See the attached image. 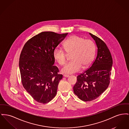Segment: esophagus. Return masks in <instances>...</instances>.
Returning <instances> with one entry per match:
<instances>
[{"instance_id":"obj_1","label":"esophagus","mask_w":129,"mask_h":129,"mask_svg":"<svg viewBox=\"0 0 129 129\" xmlns=\"http://www.w3.org/2000/svg\"><path fill=\"white\" fill-rule=\"evenodd\" d=\"M63 76H64V77H69V75H63Z\"/></svg>"}]
</instances>
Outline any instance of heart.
Masks as SVG:
<instances>
[{
  "mask_svg": "<svg viewBox=\"0 0 129 129\" xmlns=\"http://www.w3.org/2000/svg\"><path fill=\"white\" fill-rule=\"evenodd\" d=\"M63 46L67 53H73L71 55L73 60L67 63L62 69L64 73L74 74L79 71L82 66L85 68L91 64L94 58L96 47L90 39L74 35L69 38ZM65 51L59 47L53 50V58L60 65H63L66 61L67 54Z\"/></svg>",
  "mask_w": 129,
  "mask_h": 129,
  "instance_id": "b5f03b06",
  "label": "heart"
}]
</instances>
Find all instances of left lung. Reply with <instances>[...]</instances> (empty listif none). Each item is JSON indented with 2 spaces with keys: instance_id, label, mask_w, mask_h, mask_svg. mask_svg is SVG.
I'll return each mask as SVG.
<instances>
[{
  "instance_id": "obj_1",
  "label": "left lung",
  "mask_w": 129,
  "mask_h": 129,
  "mask_svg": "<svg viewBox=\"0 0 129 129\" xmlns=\"http://www.w3.org/2000/svg\"><path fill=\"white\" fill-rule=\"evenodd\" d=\"M95 41L98 53L91 67L77 76L74 86L75 94L84 101H90L99 97L108 87L113 65L111 53L105 42L89 33Z\"/></svg>"
}]
</instances>
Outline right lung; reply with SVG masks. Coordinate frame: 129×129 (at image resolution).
<instances>
[{
	"instance_id": "obj_1",
	"label": "right lung",
	"mask_w": 129,
	"mask_h": 129,
	"mask_svg": "<svg viewBox=\"0 0 129 129\" xmlns=\"http://www.w3.org/2000/svg\"><path fill=\"white\" fill-rule=\"evenodd\" d=\"M68 33L43 31L29 39L20 55L19 67L24 88L38 103L45 104L55 97L63 76L54 66V49Z\"/></svg>"
}]
</instances>
